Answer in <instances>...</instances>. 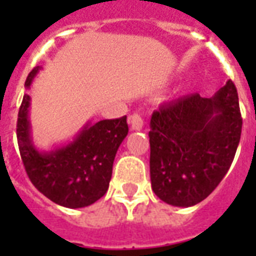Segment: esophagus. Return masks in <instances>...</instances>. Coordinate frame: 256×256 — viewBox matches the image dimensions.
Returning <instances> with one entry per match:
<instances>
[{
  "label": "esophagus",
  "instance_id": "1",
  "mask_svg": "<svg viewBox=\"0 0 256 256\" xmlns=\"http://www.w3.org/2000/svg\"><path fill=\"white\" fill-rule=\"evenodd\" d=\"M130 124H132V130L134 132H140L144 128V120H142V116L140 114H134L130 118Z\"/></svg>",
  "mask_w": 256,
  "mask_h": 256
}]
</instances>
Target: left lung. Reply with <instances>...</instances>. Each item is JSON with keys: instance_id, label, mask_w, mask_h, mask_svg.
Instances as JSON below:
<instances>
[{"instance_id": "left-lung-1", "label": "left lung", "mask_w": 256, "mask_h": 256, "mask_svg": "<svg viewBox=\"0 0 256 256\" xmlns=\"http://www.w3.org/2000/svg\"><path fill=\"white\" fill-rule=\"evenodd\" d=\"M240 132L242 116L232 81L211 98L194 92L164 104L150 120L152 191L171 206L202 202L227 174Z\"/></svg>"}]
</instances>
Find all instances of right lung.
Instances as JSON below:
<instances>
[{
  "mask_svg": "<svg viewBox=\"0 0 256 256\" xmlns=\"http://www.w3.org/2000/svg\"><path fill=\"white\" fill-rule=\"evenodd\" d=\"M34 68L26 78L25 88L41 70ZM29 94L24 96L18 112L17 140L26 174L38 191L60 206L81 208L102 198L112 179L116 150L126 138V116L118 120L88 122L72 142L40 152L32 140L29 120Z\"/></svg>",
  "mask_w": 256,
  "mask_h": 256,
  "instance_id": "right-lung-1",
  "label": "right lung"
}]
</instances>
